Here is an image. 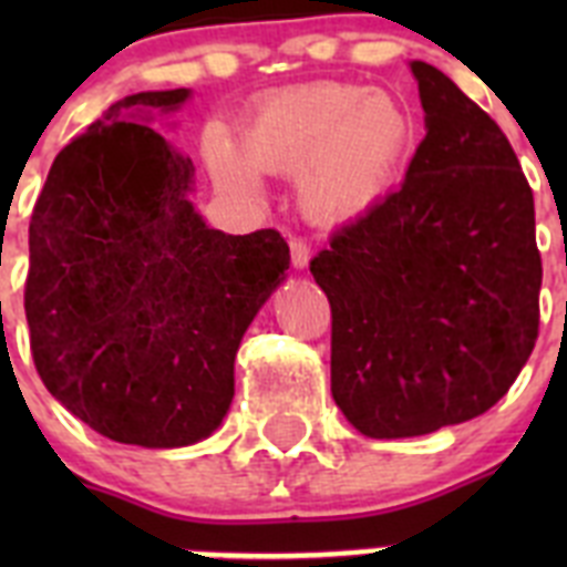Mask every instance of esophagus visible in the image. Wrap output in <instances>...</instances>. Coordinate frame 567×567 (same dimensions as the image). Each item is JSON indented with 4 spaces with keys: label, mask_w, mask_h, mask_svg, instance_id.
I'll list each match as a JSON object with an SVG mask.
<instances>
[{
    "label": "esophagus",
    "mask_w": 567,
    "mask_h": 567,
    "mask_svg": "<svg viewBox=\"0 0 567 567\" xmlns=\"http://www.w3.org/2000/svg\"><path fill=\"white\" fill-rule=\"evenodd\" d=\"M289 252H292V267L295 269H307L309 258H312V249L303 238H292L289 240Z\"/></svg>",
    "instance_id": "obj_1"
}]
</instances>
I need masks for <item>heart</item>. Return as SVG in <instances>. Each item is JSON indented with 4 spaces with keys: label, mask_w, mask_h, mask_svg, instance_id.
I'll use <instances>...</instances> for the list:
<instances>
[{
    "label": "heart",
    "mask_w": 567,
    "mask_h": 567,
    "mask_svg": "<svg viewBox=\"0 0 567 567\" xmlns=\"http://www.w3.org/2000/svg\"><path fill=\"white\" fill-rule=\"evenodd\" d=\"M417 144V115L394 90L315 82L280 90L249 115L240 144H207L218 184L258 195L260 173L300 175L298 202L318 221H349L383 198Z\"/></svg>",
    "instance_id": "b5f03b06"
}]
</instances>
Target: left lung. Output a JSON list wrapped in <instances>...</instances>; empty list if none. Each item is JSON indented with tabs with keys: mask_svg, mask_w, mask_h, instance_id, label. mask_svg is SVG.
I'll return each mask as SVG.
<instances>
[{
	"mask_svg": "<svg viewBox=\"0 0 567 567\" xmlns=\"http://www.w3.org/2000/svg\"><path fill=\"white\" fill-rule=\"evenodd\" d=\"M412 73L425 138L403 187L309 264L332 307V398L378 440L488 412L539 329L543 260L517 155L445 73Z\"/></svg>",
	"mask_w": 567,
	"mask_h": 567,
	"instance_id": "obj_1",
	"label": "left lung"
}]
</instances>
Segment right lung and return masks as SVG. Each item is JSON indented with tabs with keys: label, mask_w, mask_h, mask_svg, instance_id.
Returning <instances> with one entry per match:
<instances>
[{
	"label": "right lung",
	"mask_w": 567,
	"mask_h": 567,
	"mask_svg": "<svg viewBox=\"0 0 567 567\" xmlns=\"http://www.w3.org/2000/svg\"><path fill=\"white\" fill-rule=\"evenodd\" d=\"M187 87L110 104L50 167L30 218L24 315L48 392L115 443L193 445L221 425L235 354L289 269L275 229L195 213L193 158L150 127Z\"/></svg>",
	"instance_id": "add662e5"
}]
</instances>
